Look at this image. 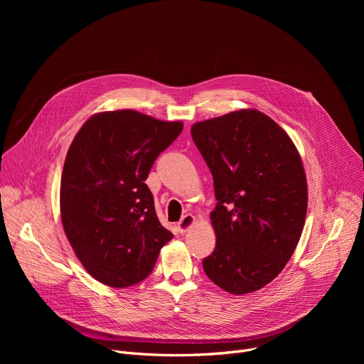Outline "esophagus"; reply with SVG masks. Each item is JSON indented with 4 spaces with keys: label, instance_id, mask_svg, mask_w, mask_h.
Returning a JSON list of instances; mask_svg holds the SVG:
<instances>
[{
    "label": "esophagus",
    "instance_id": "1",
    "mask_svg": "<svg viewBox=\"0 0 364 364\" xmlns=\"http://www.w3.org/2000/svg\"><path fill=\"white\" fill-rule=\"evenodd\" d=\"M195 224V217L193 215H190V214H187V215H184L181 220H180V223H178V230H180V233H186L190 227H192Z\"/></svg>",
    "mask_w": 364,
    "mask_h": 364
}]
</instances>
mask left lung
I'll list each match as a JSON object with an SVG mask.
<instances>
[{
  "label": "left lung",
  "instance_id": "8db88e82",
  "mask_svg": "<svg viewBox=\"0 0 364 364\" xmlns=\"http://www.w3.org/2000/svg\"><path fill=\"white\" fill-rule=\"evenodd\" d=\"M192 137L214 180V252L202 262L221 289L270 283L292 257L307 214V180L292 140L250 109L198 122Z\"/></svg>",
  "mask_w": 364,
  "mask_h": 364
}]
</instances>
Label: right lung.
<instances>
[{
    "label": "right lung",
    "mask_w": 364,
    "mask_h": 364,
    "mask_svg": "<svg viewBox=\"0 0 364 364\" xmlns=\"http://www.w3.org/2000/svg\"><path fill=\"white\" fill-rule=\"evenodd\" d=\"M183 131L136 110L103 112L76 134L60 183L66 237L84 269L112 288L144 280L172 239L144 180Z\"/></svg>",
    "instance_id": "add662e5"
}]
</instances>
